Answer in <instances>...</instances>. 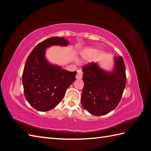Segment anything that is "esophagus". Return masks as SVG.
<instances>
[{
    "instance_id": "1",
    "label": "esophagus",
    "mask_w": 151,
    "mask_h": 151,
    "mask_svg": "<svg viewBox=\"0 0 151 151\" xmlns=\"http://www.w3.org/2000/svg\"><path fill=\"white\" fill-rule=\"evenodd\" d=\"M83 73L82 72L81 70H78L77 71V75H76V79H81L83 78Z\"/></svg>"
}]
</instances>
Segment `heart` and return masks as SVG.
I'll return each mask as SVG.
<instances>
[{"mask_svg": "<svg viewBox=\"0 0 151 151\" xmlns=\"http://www.w3.org/2000/svg\"><path fill=\"white\" fill-rule=\"evenodd\" d=\"M94 52L91 49H84L81 53V56L83 57V58L86 59L88 58V57H91Z\"/></svg>", "mask_w": 151, "mask_h": 151, "instance_id": "obj_1", "label": "heart"}]
</instances>
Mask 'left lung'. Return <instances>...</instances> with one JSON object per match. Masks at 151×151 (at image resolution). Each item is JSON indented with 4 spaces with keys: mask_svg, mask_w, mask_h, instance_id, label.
<instances>
[{
    "mask_svg": "<svg viewBox=\"0 0 151 151\" xmlns=\"http://www.w3.org/2000/svg\"><path fill=\"white\" fill-rule=\"evenodd\" d=\"M81 95L83 108L96 116H104L116 108L126 84L125 66L122 57H114L113 68L108 70L98 62L84 65Z\"/></svg>",
    "mask_w": 151,
    "mask_h": 151,
    "instance_id": "left-lung-1",
    "label": "left lung"
}]
</instances>
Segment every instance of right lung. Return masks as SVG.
Returning <instances> with one entry per match:
<instances>
[{"label":"right lung","mask_w":151,"mask_h":151,"mask_svg":"<svg viewBox=\"0 0 151 151\" xmlns=\"http://www.w3.org/2000/svg\"><path fill=\"white\" fill-rule=\"evenodd\" d=\"M64 37H52L37 45L26 60L22 75L26 99L40 111H47L58 105L65 92L75 81L76 72L63 69L46 57L47 49L52 46L67 47Z\"/></svg>","instance_id":"obj_1"}]
</instances>
